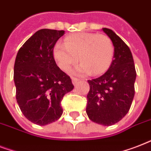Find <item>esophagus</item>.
Listing matches in <instances>:
<instances>
[{
	"instance_id": "34e87169",
	"label": "esophagus",
	"mask_w": 151,
	"mask_h": 151,
	"mask_svg": "<svg viewBox=\"0 0 151 151\" xmlns=\"http://www.w3.org/2000/svg\"><path fill=\"white\" fill-rule=\"evenodd\" d=\"M78 78H72V83H73V85H75L76 84H77V82H78Z\"/></svg>"
}]
</instances>
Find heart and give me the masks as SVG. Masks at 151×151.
Wrapping results in <instances>:
<instances>
[{
  "label": "heart",
  "mask_w": 151,
  "mask_h": 151,
  "mask_svg": "<svg viewBox=\"0 0 151 151\" xmlns=\"http://www.w3.org/2000/svg\"><path fill=\"white\" fill-rule=\"evenodd\" d=\"M114 45L106 35L94 33H77L68 36L65 43L55 44L53 55L59 68L70 70L73 64L81 62L73 73L85 76L100 74L107 70L114 57Z\"/></svg>",
  "instance_id": "b5f03b06"
}]
</instances>
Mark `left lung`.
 I'll use <instances>...</instances> for the list:
<instances>
[{"mask_svg":"<svg viewBox=\"0 0 151 151\" xmlns=\"http://www.w3.org/2000/svg\"><path fill=\"white\" fill-rule=\"evenodd\" d=\"M102 29L113 42L114 59L103 75L88 81L90 90L86 113L93 122L110 126L121 121L131 107L136 72L128 45L112 29Z\"/></svg>","mask_w":151,"mask_h":151,"instance_id":"1","label":"left lung"}]
</instances>
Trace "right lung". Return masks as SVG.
<instances>
[{"instance_id":"add662e5","label":"right lung","mask_w":151,"mask_h":151,"mask_svg":"<svg viewBox=\"0 0 151 151\" xmlns=\"http://www.w3.org/2000/svg\"><path fill=\"white\" fill-rule=\"evenodd\" d=\"M64 30L41 29L19 48L14 66L16 100L25 117L46 125L61 117V101L72 91L70 78L55 63L53 48Z\"/></svg>"}]
</instances>
